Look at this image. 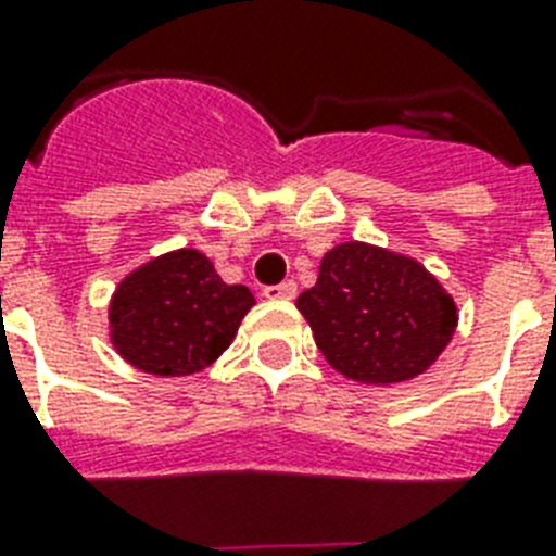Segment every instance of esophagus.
Returning a JSON list of instances; mask_svg holds the SVG:
<instances>
[{
    "mask_svg": "<svg viewBox=\"0 0 556 556\" xmlns=\"http://www.w3.org/2000/svg\"><path fill=\"white\" fill-rule=\"evenodd\" d=\"M263 296H268V300H293V296H296V282H293V279H286V282H279V286H265Z\"/></svg>",
    "mask_w": 556,
    "mask_h": 556,
    "instance_id": "34e87169",
    "label": "esophagus"
}]
</instances>
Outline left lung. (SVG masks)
<instances>
[{
	"instance_id": "1",
	"label": "left lung",
	"mask_w": 556,
	"mask_h": 556,
	"mask_svg": "<svg viewBox=\"0 0 556 556\" xmlns=\"http://www.w3.org/2000/svg\"><path fill=\"white\" fill-rule=\"evenodd\" d=\"M296 308L325 359L368 386L422 374L457 328V305L422 265L365 242L331 248Z\"/></svg>"
}]
</instances>
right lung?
Returning <instances> with one entry per match:
<instances>
[{"instance_id": "add662e5", "label": "right lung", "mask_w": 556, "mask_h": 556, "mask_svg": "<svg viewBox=\"0 0 556 556\" xmlns=\"http://www.w3.org/2000/svg\"><path fill=\"white\" fill-rule=\"evenodd\" d=\"M251 305L245 286H225L205 254L182 248L122 279L111 302V340L142 371L185 377L231 345Z\"/></svg>"}]
</instances>
